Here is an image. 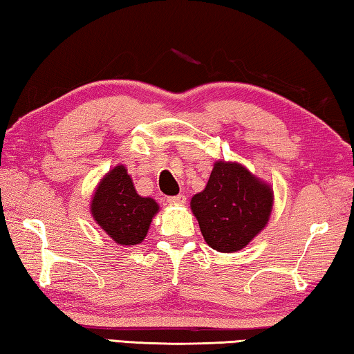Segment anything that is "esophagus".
<instances>
[{
    "label": "esophagus",
    "instance_id": "34e87169",
    "mask_svg": "<svg viewBox=\"0 0 354 354\" xmlns=\"http://www.w3.org/2000/svg\"><path fill=\"white\" fill-rule=\"evenodd\" d=\"M185 195H176V196H170L169 198V203L170 205H184L185 203Z\"/></svg>",
    "mask_w": 354,
    "mask_h": 354
}]
</instances>
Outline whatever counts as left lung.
<instances>
[{"instance_id":"left-lung-1","label":"left lung","mask_w":354,"mask_h":354,"mask_svg":"<svg viewBox=\"0 0 354 354\" xmlns=\"http://www.w3.org/2000/svg\"><path fill=\"white\" fill-rule=\"evenodd\" d=\"M190 209L209 247L220 253H236L267 226L273 189L245 165L220 159L205 190L192 196Z\"/></svg>"}]
</instances>
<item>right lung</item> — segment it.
Here are the masks:
<instances>
[{
    "label": "right lung",
    "instance_id": "obj_1",
    "mask_svg": "<svg viewBox=\"0 0 354 354\" xmlns=\"http://www.w3.org/2000/svg\"><path fill=\"white\" fill-rule=\"evenodd\" d=\"M158 212L156 200L137 194L133 178L123 164L101 178L91 201L95 223L122 247L142 243Z\"/></svg>",
    "mask_w": 354,
    "mask_h": 354
}]
</instances>
